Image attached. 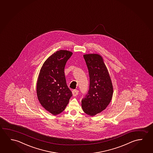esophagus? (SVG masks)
I'll return each instance as SVG.
<instances>
[{
  "mask_svg": "<svg viewBox=\"0 0 153 153\" xmlns=\"http://www.w3.org/2000/svg\"><path fill=\"white\" fill-rule=\"evenodd\" d=\"M73 96H74V97H76V96H77V95L78 94V93H79V91L77 90H74L73 91Z\"/></svg>",
  "mask_w": 153,
  "mask_h": 153,
  "instance_id": "34e87169",
  "label": "esophagus"
}]
</instances>
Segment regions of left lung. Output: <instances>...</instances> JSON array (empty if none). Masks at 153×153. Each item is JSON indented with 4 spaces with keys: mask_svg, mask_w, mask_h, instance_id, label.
Listing matches in <instances>:
<instances>
[{
    "mask_svg": "<svg viewBox=\"0 0 153 153\" xmlns=\"http://www.w3.org/2000/svg\"><path fill=\"white\" fill-rule=\"evenodd\" d=\"M83 56L88 70L90 86L82 100V107L84 113L93 116L105 110L109 104L113 97V85L101 55L89 54Z\"/></svg>",
    "mask_w": 153,
    "mask_h": 153,
    "instance_id": "left-lung-1",
    "label": "left lung"
}]
</instances>
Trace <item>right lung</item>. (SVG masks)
<instances>
[{
    "label": "right lung",
    "instance_id": "1",
    "mask_svg": "<svg viewBox=\"0 0 153 153\" xmlns=\"http://www.w3.org/2000/svg\"><path fill=\"white\" fill-rule=\"evenodd\" d=\"M73 53L58 51L44 63L37 83V94L41 105L54 115L62 113L72 97L66 83L65 67Z\"/></svg>",
    "mask_w": 153,
    "mask_h": 153
}]
</instances>
